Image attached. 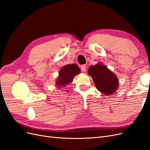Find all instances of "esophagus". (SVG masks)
Wrapping results in <instances>:
<instances>
[{"label":"esophagus","mask_w":150,"mask_h":150,"mask_svg":"<svg viewBox=\"0 0 150 150\" xmlns=\"http://www.w3.org/2000/svg\"><path fill=\"white\" fill-rule=\"evenodd\" d=\"M81 69L83 72H86V65H82L81 66Z\"/></svg>","instance_id":"obj_1"}]
</instances>
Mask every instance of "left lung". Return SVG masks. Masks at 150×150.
Returning <instances> with one entry per match:
<instances>
[{"instance_id": "8db88e82", "label": "left lung", "mask_w": 150, "mask_h": 150, "mask_svg": "<svg viewBox=\"0 0 150 150\" xmlns=\"http://www.w3.org/2000/svg\"><path fill=\"white\" fill-rule=\"evenodd\" d=\"M88 74L93 78L98 91L104 94L110 95L118 88L119 82L116 76L106 66L96 64L90 66Z\"/></svg>"}]
</instances>
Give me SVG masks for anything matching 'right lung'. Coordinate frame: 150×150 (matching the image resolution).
Here are the masks:
<instances>
[{"label": "right lung", "mask_w": 150, "mask_h": 150, "mask_svg": "<svg viewBox=\"0 0 150 150\" xmlns=\"http://www.w3.org/2000/svg\"><path fill=\"white\" fill-rule=\"evenodd\" d=\"M80 72L79 67L75 64H68L63 66L59 72V77L56 81V84L59 86H66V84L71 83L74 77L78 74Z\"/></svg>", "instance_id": "right-lung-1"}]
</instances>
